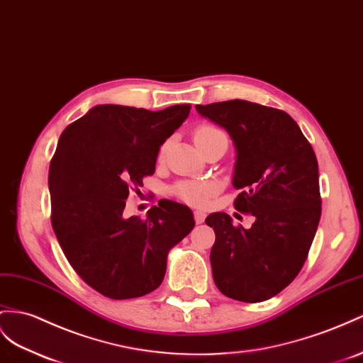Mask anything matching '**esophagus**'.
Here are the masks:
<instances>
[{
	"instance_id": "esophagus-1",
	"label": "esophagus",
	"mask_w": 363,
	"mask_h": 363,
	"mask_svg": "<svg viewBox=\"0 0 363 363\" xmlns=\"http://www.w3.org/2000/svg\"><path fill=\"white\" fill-rule=\"evenodd\" d=\"M194 220H196V224H202V222L206 220V211H201V210L194 211Z\"/></svg>"
}]
</instances>
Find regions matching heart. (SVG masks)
<instances>
[{"instance_id": "1", "label": "heart", "mask_w": 363, "mask_h": 363, "mask_svg": "<svg viewBox=\"0 0 363 363\" xmlns=\"http://www.w3.org/2000/svg\"><path fill=\"white\" fill-rule=\"evenodd\" d=\"M225 136L220 132L219 128L208 125V124H201L193 132L194 144L198 145L201 150L202 147H206L208 143L215 141L218 138ZM167 148V143L162 144L160 148V157L164 156ZM173 193L178 196L181 201L191 203V206H206L208 202L210 196L215 193V185L207 182V181H187V182H179L174 185Z\"/></svg>"}]
</instances>
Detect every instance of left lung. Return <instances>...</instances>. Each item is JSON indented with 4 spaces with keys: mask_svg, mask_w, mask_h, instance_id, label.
Returning <instances> with one entry per match:
<instances>
[{
    "mask_svg": "<svg viewBox=\"0 0 363 363\" xmlns=\"http://www.w3.org/2000/svg\"><path fill=\"white\" fill-rule=\"evenodd\" d=\"M196 110L233 139V185L242 190L235 208L256 218L244 228L235 227L224 211L207 216L216 235L210 253L213 279L231 299L267 301L294 281L308 256L322 211L318 160L282 110L244 99Z\"/></svg>",
    "mask_w": 363,
    "mask_h": 363,
    "instance_id": "8db88e82",
    "label": "left lung"
}]
</instances>
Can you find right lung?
I'll return each mask as SVG.
<instances>
[{
  "mask_svg": "<svg viewBox=\"0 0 363 363\" xmlns=\"http://www.w3.org/2000/svg\"><path fill=\"white\" fill-rule=\"evenodd\" d=\"M190 104L160 111L102 104L66 127L49 169L52 227L73 270L110 299L161 285L167 255L194 227L187 206L161 199L147 218H124L125 199L155 173L161 145Z\"/></svg>",
  "mask_w": 363,
  "mask_h": 363,
  "instance_id": "add662e5",
  "label": "right lung"
}]
</instances>
